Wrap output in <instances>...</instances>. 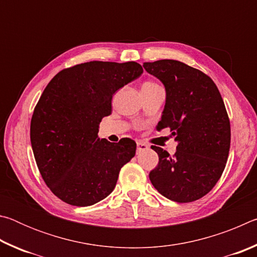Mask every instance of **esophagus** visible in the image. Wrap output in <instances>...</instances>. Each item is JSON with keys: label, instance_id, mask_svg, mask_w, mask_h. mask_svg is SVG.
Returning <instances> with one entry per match:
<instances>
[{"label": "esophagus", "instance_id": "obj_1", "mask_svg": "<svg viewBox=\"0 0 257 257\" xmlns=\"http://www.w3.org/2000/svg\"><path fill=\"white\" fill-rule=\"evenodd\" d=\"M149 150V146H147L145 143H142V142H137V152L139 153V152L142 151H146Z\"/></svg>", "mask_w": 257, "mask_h": 257}]
</instances>
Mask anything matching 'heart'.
<instances>
[{"mask_svg":"<svg viewBox=\"0 0 257 257\" xmlns=\"http://www.w3.org/2000/svg\"><path fill=\"white\" fill-rule=\"evenodd\" d=\"M143 86H158V84H155V82H152V81H147Z\"/></svg>","mask_w":257,"mask_h":257,"instance_id":"b5f03b06","label":"heart"}]
</instances>
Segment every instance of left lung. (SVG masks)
<instances>
[{"label": "left lung", "instance_id": "8db88e82", "mask_svg": "<svg viewBox=\"0 0 257 257\" xmlns=\"http://www.w3.org/2000/svg\"><path fill=\"white\" fill-rule=\"evenodd\" d=\"M143 67L167 90L156 128H170L178 142L173 156L153 147L159 164L150 172V180L173 202L197 201L216 185L228 160L231 130L223 99L210 77L180 61L159 60Z\"/></svg>", "mask_w": 257, "mask_h": 257}]
</instances>
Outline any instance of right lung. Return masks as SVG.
Returning a JSON list of instances; mask_svg holds the SVG:
<instances>
[{
  "label": "right lung",
  "mask_w": 257,
  "mask_h": 257,
  "mask_svg": "<svg viewBox=\"0 0 257 257\" xmlns=\"http://www.w3.org/2000/svg\"><path fill=\"white\" fill-rule=\"evenodd\" d=\"M142 73L134 61H90L63 69L45 87L30 121V142L43 180L61 201L89 206L114 189L136 143L99 141L98 124L111 114L113 94Z\"/></svg>",
  "instance_id": "1"
}]
</instances>
